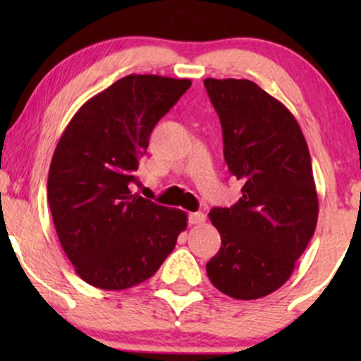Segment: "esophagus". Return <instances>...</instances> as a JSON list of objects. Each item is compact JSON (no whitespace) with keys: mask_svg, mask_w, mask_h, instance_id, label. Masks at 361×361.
<instances>
[{"mask_svg":"<svg viewBox=\"0 0 361 361\" xmlns=\"http://www.w3.org/2000/svg\"><path fill=\"white\" fill-rule=\"evenodd\" d=\"M205 221H207V215L202 212H193L188 215V222L192 224V226H200V224H204Z\"/></svg>","mask_w":361,"mask_h":361,"instance_id":"obj_1","label":"esophagus"}]
</instances>
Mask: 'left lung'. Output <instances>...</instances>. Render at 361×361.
<instances>
[{
  "label": "left lung",
  "mask_w": 361,
  "mask_h": 361,
  "mask_svg": "<svg viewBox=\"0 0 361 361\" xmlns=\"http://www.w3.org/2000/svg\"><path fill=\"white\" fill-rule=\"evenodd\" d=\"M204 85L221 118L224 159L243 181L238 204L209 214L222 244L207 275L233 299H259L290 279L316 231L309 147L287 106L256 82L207 78Z\"/></svg>",
  "instance_id": "obj_1"
}]
</instances>
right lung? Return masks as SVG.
<instances>
[{
    "mask_svg": "<svg viewBox=\"0 0 361 361\" xmlns=\"http://www.w3.org/2000/svg\"><path fill=\"white\" fill-rule=\"evenodd\" d=\"M190 80L128 74L90 98L62 132L47 200L66 256L86 283L123 290L159 270L186 229L183 210L130 192L149 135Z\"/></svg>",
    "mask_w": 361,
    "mask_h": 361,
    "instance_id": "add662e5",
    "label": "right lung"
}]
</instances>
